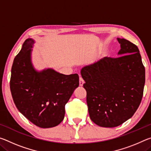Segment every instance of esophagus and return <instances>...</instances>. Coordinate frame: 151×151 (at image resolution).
Returning a JSON list of instances; mask_svg holds the SVG:
<instances>
[{"instance_id":"1","label":"esophagus","mask_w":151,"mask_h":151,"mask_svg":"<svg viewBox=\"0 0 151 151\" xmlns=\"http://www.w3.org/2000/svg\"><path fill=\"white\" fill-rule=\"evenodd\" d=\"M83 84H84L83 79L81 77H80V78H79V85H80L81 86H82L83 85Z\"/></svg>"}]
</instances>
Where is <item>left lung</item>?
Listing matches in <instances>:
<instances>
[{
  "mask_svg": "<svg viewBox=\"0 0 151 151\" xmlns=\"http://www.w3.org/2000/svg\"><path fill=\"white\" fill-rule=\"evenodd\" d=\"M119 57H104L81 70L90 118L103 127H115L133 116L141 102L145 69L136 45L117 38Z\"/></svg>",
  "mask_w": 151,
  "mask_h": 151,
  "instance_id": "1",
  "label": "left lung"
}]
</instances>
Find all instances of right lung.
Returning <instances> with one entry per match:
<instances>
[{
  "label": "right lung",
  "instance_id": "obj_1",
  "mask_svg": "<svg viewBox=\"0 0 151 151\" xmlns=\"http://www.w3.org/2000/svg\"><path fill=\"white\" fill-rule=\"evenodd\" d=\"M34 43L27 39L15 57L10 88L17 108L28 120L40 128L54 127L64 119L65 104L78 86L79 77L49 68L36 70L31 60Z\"/></svg>",
  "mask_w": 151,
  "mask_h": 151
}]
</instances>
